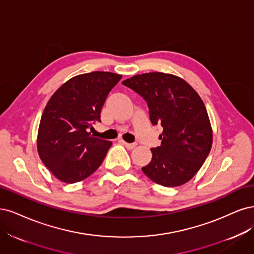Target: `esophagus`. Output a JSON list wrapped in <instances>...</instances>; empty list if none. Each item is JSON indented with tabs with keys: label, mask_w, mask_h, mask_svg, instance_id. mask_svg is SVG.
<instances>
[{
	"label": "esophagus",
	"mask_w": 254,
	"mask_h": 254,
	"mask_svg": "<svg viewBox=\"0 0 254 254\" xmlns=\"http://www.w3.org/2000/svg\"><path fill=\"white\" fill-rule=\"evenodd\" d=\"M121 143L124 144L127 149H128V150H132V149H134V148H136V143H128V142H126V141H124V140H121Z\"/></svg>",
	"instance_id": "esophagus-1"
}]
</instances>
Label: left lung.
I'll use <instances>...</instances> for the list:
<instances>
[{"mask_svg": "<svg viewBox=\"0 0 254 254\" xmlns=\"http://www.w3.org/2000/svg\"><path fill=\"white\" fill-rule=\"evenodd\" d=\"M122 84L144 98L152 125L163 127L161 145L151 149L152 160L142 168L143 173L163 187L189 182L207 159L213 141L199 95L183 78L159 71L133 76Z\"/></svg>", "mask_w": 254, "mask_h": 254, "instance_id": "8db88e82", "label": "left lung"}]
</instances>
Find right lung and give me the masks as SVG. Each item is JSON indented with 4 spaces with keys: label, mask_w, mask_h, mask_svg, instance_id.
<instances>
[{
    "label": "right lung",
    "mask_w": 254,
    "mask_h": 254,
    "mask_svg": "<svg viewBox=\"0 0 254 254\" xmlns=\"http://www.w3.org/2000/svg\"><path fill=\"white\" fill-rule=\"evenodd\" d=\"M119 73L93 71L70 78L53 94L40 120L37 150L42 162L59 181H83L100 167L112 141L88 132Z\"/></svg>",
    "instance_id": "obj_1"
}]
</instances>
